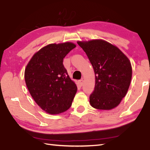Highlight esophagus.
<instances>
[{"label":"esophagus","mask_w":150,"mask_h":150,"mask_svg":"<svg viewBox=\"0 0 150 150\" xmlns=\"http://www.w3.org/2000/svg\"><path fill=\"white\" fill-rule=\"evenodd\" d=\"M83 83H84V81H83V79H81V80H79V84H80L81 86H83Z\"/></svg>","instance_id":"esophagus-1"}]
</instances>
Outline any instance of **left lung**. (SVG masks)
Here are the masks:
<instances>
[{
	"label": "left lung",
	"mask_w": 150,
	"mask_h": 150,
	"mask_svg": "<svg viewBox=\"0 0 150 150\" xmlns=\"http://www.w3.org/2000/svg\"><path fill=\"white\" fill-rule=\"evenodd\" d=\"M86 52L94 70L95 88L90 103L99 110H110L118 106L125 96L132 77L129 60L120 50L101 40L78 42Z\"/></svg>",
	"instance_id": "obj_1"
}]
</instances>
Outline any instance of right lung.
Returning <instances> with one entry per match:
<instances>
[{
	"label": "right lung",
	"instance_id": "obj_1",
	"mask_svg": "<svg viewBox=\"0 0 150 150\" xmlns=\"http://www.w3.org/2000/svg\"><path fill=\"white\" fill-rule=\"evenodd\" d=\"M76 47L66 42L49 44L32 57L26 66V86L36 103L51 114L64 112L71 106L77 88L63 65L66 56Z\"/></svg>",
	"mask_w": 150,
	"mask_h": 150
}]
</instances>
